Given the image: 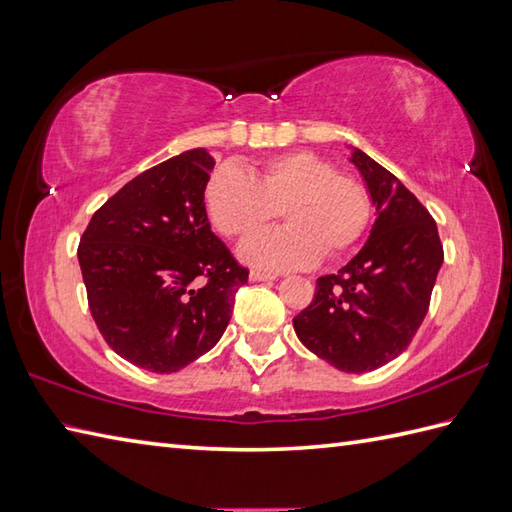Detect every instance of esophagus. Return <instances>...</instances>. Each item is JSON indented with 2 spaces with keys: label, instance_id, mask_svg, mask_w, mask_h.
<instances>
[{
  "label": "esophagus",
  "instance_id": "obj_1",
  "mask_svg": "<svg viewBox=\"0 0 512 512\" xmlns=\"http://www.w3.org/2000/svg\"><path fill=\"white\" fill-rule=\"evenodd\" d=\"M277 275H270V273H259V270H253L250 273V281H275Z\"/></svg>",
  "mask_w": 512,
  "mask_h": 512
}]
</instances>
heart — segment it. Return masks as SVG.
<instances>
[{
    "label": "heart",
    "instance_id": "obj_1",
    "mask_svg": "<svg viewBox=\"0 0 512 512\" xmlns=\"http://www.w3.org/2000/svg\"><path fill=\"white\" fill-rule=\"evenodd\" d=\"M204 209L224 237L244 239L281 215L288 226L257 235L239 257L259 270H295L339 257L363 237L369 224V195L310 151H290L259 162L253 173L235 165L217 167L204 187Z\"/></svg>",
    "mask_w": 512,
    "mask_h": 512
}]
</instances>
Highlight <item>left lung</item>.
Here are the masks:
<instances>
[{"label": "left lung", "mask_w": 512, "mask_h": 512, "mask_svg": "<svg viewBox=\"0 0 512 512\" xmlns=\"http://www.w3.org/2000/svg\"><path fill=\"white\" fill-rule=\"evenodd\" d=\"M376 222L365 246L336 275L317 279L292 323L299 341L341 372L363 374L407 350L427 317L444 262L438 226L394 173L352 149Z\"/></svg>", "instance_id": "1"}]
</instances>
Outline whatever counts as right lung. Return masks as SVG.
Returning a JSON list of instances; mask_svg holds the SVG:
<instances>
[{
    "label": "right lung",
    "mask_w": 512,
    "mask_h": 512,
    "mask_svg": "<svg viewBox=\"0 0 512 512\" xmlns=\"http://www.w3.org/2000/svg\"><path fill=\"white\" fill-rule=\"evenodd\" d=\"M206 149L140 173L85 228L79 264L96 328L136 367L171 374L222 339L248 270L211 231Z\"/></svg>",
    "instance_id": "right-lung-1"
}]
</instances>
